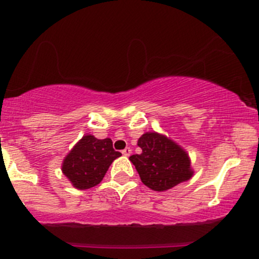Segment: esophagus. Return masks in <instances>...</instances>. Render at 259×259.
Returning <instances> with one entry per match:
<instances>
[{"instance_id":"esophagus-1","label":"esophagus","mask_w":259,"mask_h":259,"mask_svg":"<svg viewBox=\"0 0 259 259\" xmlns=\"http://www.w3.org/2000/svg\"><path fill=\"white\" fill-rule=\"evenodd\" d=\"M121 152H122V155H124V156H129V155L132 154V149H130V148H125Z\"/></svg>"}]
</instances>
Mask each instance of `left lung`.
<instances>
[{
  "instance_id": "obj_1",
  "label": "left lung",
  "mask_w": 259,
  "mask_h": 259,
  "mask_svg": "<svg viewBox=\"0 0 259 259\" xmlns=\"http://www.w3.org/2000/svg\"><path fill=\"white\" fill-rule=\"evenodd\" d=\"M141 154L129 157L141 181L154 191H166L192 178L189 154L175 141L157 133H145L138 140Z\"/></svg>"
}]
</instances>
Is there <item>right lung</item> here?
I'll list each match as a JSON object with an SVG mask.
<instances>
[{
    "label": "right lung",
    "mask_w": 259,
    "mask_h": 259,
    "mask_svg": "<svg viewBox=\"0 0 259 259\" xmlns=\"http://www.w3.org/2000/svg\"><path fill=\"white\" fill-rule=\"evenodd\" d=\"M121 156L113 149L111 139H97L87 134L64 157L62 171L70 184L79 190H87L99 184L109 166Z\"/></svg>",
    "instance_id": "add662e5"
}]
</instances>
